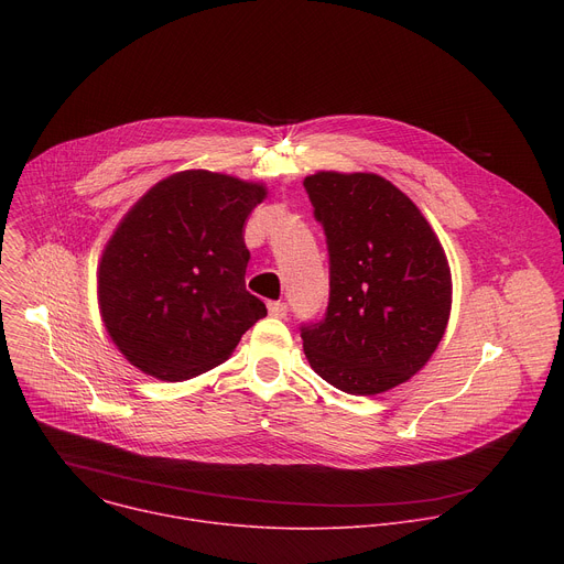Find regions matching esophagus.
<instances>
[{"instance_id": "1", "label": "esophagus", "mask_w": 564, "mask_h": 564, "mask_svg": "<svg viewBox=\"0 0 564 564\" xmlns=\"http://www.w3.org/2000/svg\"><path fill=\"white\" fill-rule=\"evenodd\" d=\"M268 310H270L272 316L283 318V316L288 314V303H283V301H270V303H268Z\"/></svg>"}]
</instances>
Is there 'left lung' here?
I'll return each mask as SVG.
<instances>
[{
	"instance_id": "8db88e82",
	"label": "left lung",
	"mask_w": 564,
	"mask_h": 564,
	"mask_svg": "<svg viewBox=\"0 0 564 564\" xmlns=\"http://www.w3.org/2000/svg\"><path fill=\"white\" fill-rule=\"evenodd\" d=\"M326 234L330 299L301 326L314 372L350 394L409 381L435 352L451 314V270L415 203L377 174L303 181Z\"/></svg>"
}]
</instances>
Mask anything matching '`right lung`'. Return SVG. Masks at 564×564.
Instances as JSON below:
<instances>
[{
    "instance_id": "add662e5",
    "label": "right lung",
    "mask_w": 564,
    "mask_h": 564,
    "mask_svg": "<svg viewBox=\"0 0 564 564\" xmlns=\"http://www.w3.org/2000/svg\"><path fill=\"white\" fill-rule=\"evenodd\" d=\"M265 187L203 170L151 187L105 248L107 333L142 372L183 381L223 364L265 303L246 290V220Z\"/></svg>"
}]
</instances>
